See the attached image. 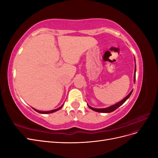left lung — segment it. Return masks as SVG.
<instances>
[{
	"label": "left lung",
	"instance_id": "obj_1",
	"mask_svg": "<svg viewBox=\"0 0 158 158\" xmlns=\"http://www.w3.org/2000/svg\"><path fill=\"white\" fill-rule=\"evenodd\" d=\"M135 63H136V61H135ZM136 66H135V74H134V82H135V80H136ZM132 91H133V90H132L131 92L130 93H129V94H128L125 98H124L123 99L121 100V102H119L117 103L116 104L113 105V106H110V107H107V108L96 109V108H94V107H90L89 106H88V107H89L91 109L93 110V111H94L99 112V113H111V112L114 111V110L117 109L118 107H119L121 106H122V105L127 101V100L129 98V97L131 96V94H132Z\"/></svg>",
	"mask_w": 158,
	"mask_h": 158
}]
</instances>
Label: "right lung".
<instances>
[{
  "label": "right lung",
  "mask_w": 158,
  "mask_h": 158,
  "mask_svg": "<svg viewBox=\"0 0 158 158\" xmlns=\"http://www.w3.org/2000/svg\"><path fill=\"white\" fill-rule=\"evenodd\" d=\"M63 106H62L61 107H59L58 109H56L51 110V111H39V110H37V109H34V108H33V109H34L35 111L38 112L39 113H41V114H49V113H54V112H55V111H59V109H61V107H63Z\"/></svg>",
  "instance_id": "right-lung-1"
}]
</instances>
